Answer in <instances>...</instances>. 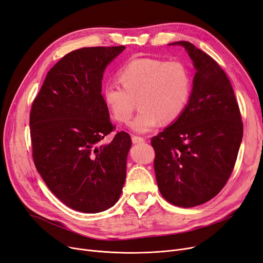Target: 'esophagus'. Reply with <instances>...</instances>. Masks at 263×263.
Instances as JSON below:
<instances>
[{
    "label": "esophagus",
    "instance_id": "34e87169",
    "mask_svg": "<svg viewBox=\"0 0 263 263\" xmlns=\"http://www.w3.org/2000/svg\"><path fill=\"white\" fill-rule=\"evenodd\" d=\"M132 142H133L134 144H141V143H144V142H145V139L141 138V136L133 135V136H132Z\"/></svg>",
    "mask_w": 263,
    "mask_h": 263
}]
</instances>
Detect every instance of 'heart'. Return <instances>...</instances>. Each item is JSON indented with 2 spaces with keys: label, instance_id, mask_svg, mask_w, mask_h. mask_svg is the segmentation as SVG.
I'll return each instance as SVG.
<instances>
[{
  "label": "heart",
  "instance_id": "heart-1",
  "mask_svg": "<svg viewBox=\"0 0 263 263\" xmlns=\"http://www.w3.org/2000/svg\"><path fill=\"white\" fill-rule=\"evenodd\" d=\"M121 84L107 83L102 97L111 118L127 123L134 112L138 116L130 123L133 131L146 133L163 121L177 120L185 111L191 95V76L185 64L155 58H136L118 72Z\"/></svg>",
  "mask_w": 263,
  "mask_h": 263
}]
</instances>
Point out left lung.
Instances as JSON below:
<instances>
[{
    "label": "left lung",
    "mask_w": 263,
    "mask_h": 263,
    "mask_svg": "<svg viewBox=\"0 0 263 263\" xmlns=\"http://www.w3.org/2000/svg\"><path fill=\"white\" fill-rule=\"evenodd\" d=\"M196 67L181 116L152 138L158 188L171 204L193 208L218 195L233 171L243 122L229 78L211 55L180 41Z\"/></svg>",
    "instance_id": "1"
}]
</instances>
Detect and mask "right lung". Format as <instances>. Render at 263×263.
<instances>
[{"label": "right lung", "instance_id": "obj_1", "mask_svg": "<svg viewBox=\"0 0 263 263\" xmlns=\"http://www.w3.org/2000/svg\"><path fill=\"white\" fill-rule=\"evenodd\" d=\"M124 46L85 47L65 54L47 73L30 111L37 172L66 206L100 213L119 200L131 138L117 131L102 97L106 65Z\"/></svg>", "mask_w": 263, "mask_h": 263}]
</instances>
